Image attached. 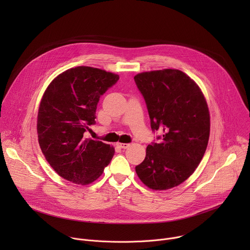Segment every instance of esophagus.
<instances>
[{"instance_id": "esophagus-1", "label": "esophagus", "mask_w": 250, "mask_h": 250, "mask_svg": "<svg viewBox=\"0 0 250 250\" xmlns=\"http://www.w3.org/2000/svg\"><path fill=\"white\" fill-rule=\"evenodd\" d=\"M118 146L121 147V148L125 149V148H128L130 146V145L129 144H118Z\"/></svg>"}]
</instances>
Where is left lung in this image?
I'll return each instance as SVG.
<instances>
[{
	"label": "left lung",
	"mask_w": 250,
	"mask_h": 250,
	"mask_svg": "<svg viewBox=\"0 0 250 250\" xmlns=\"http://www.w3.org/2000/svg\"><path fill=\"white\" fill-rule=\"evenodd\" d=\"M144 97L157 142L146 148V156L135 171L152 190L180 185L200 164L209 136V114L198 85L184 72L164 69L134 76Z\"/></svg>",
	"instance_id": "left-lung-1"
}]
</instances>
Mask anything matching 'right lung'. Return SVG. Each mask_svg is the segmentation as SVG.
Wrapping results in <instances>:
<instances>
[{
    "instance_id": "obj_1",
    "label": "right lung",
    "mask_w": 250,
    "mask_h": 250,
    "mask_svg": "<svg viewBox=\"0 0 250 250\" xmlns=\"http://www.w3.org/2000/svg\"><path fill=\"white\" fill-rule=\"evenodd\" d=\"M119 75L79 66L66 70L47 87L38 115L40 146L55 172L75 184L87 185L102 175L115 148L85 138L96 124L97 104Z\"/></svg>"
}]
</instances>
